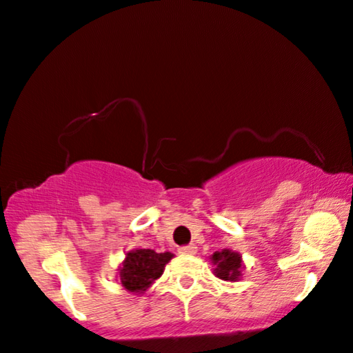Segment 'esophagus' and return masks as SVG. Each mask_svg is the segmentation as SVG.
I'll list each match as a JSON object with an SVG mask.
<instances>
[{
    "instance_id": "1",
    "label": "esophagus",
    "mask_w": 353,
    "mask_h": 353,
    "mask_svg": "<svg viewBox=\"0 0 353 353\" xmlns=\"http://www.w3.org/2000/svg\"><path fill=\"white\" fill-rule=\"evenodd\" d=\"M196 252H197V247H194L192 243L183 245V247L178 248V253H181V254H194Z\"/></svg>"
}]
</instances>
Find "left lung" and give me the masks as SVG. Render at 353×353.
<instances>
[{"mask_svg": "<svg viewBox=\"0 0 353 353\" xmlns=\"http://www.w3.org/2000/svg\"><path fill=\"white\" fill-rule=\"evenodd\" d=\"M213 264H216L214 269V275L223 280H231L236 282L240 277V269H242V259H240L239 253H234L231 250H223V252H216L212 256Z\"/></svg>", "mask_w": 353, "mask_h": 353, "instance_id": "1", "label": "left lung"}]
</instances>
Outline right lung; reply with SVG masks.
<instances>
[{
    "mask_svg": "<svg viewBox=\"0 0 353 353\" xmlns=\"http://www.w3.org/2000/svg\"><path fill=\"white\" fill-rule=\"evenodd\" d=\"M173 258L172 253H156L154 250H135L127 253L124 265L121 269V283L132 293H141L159 279L165 264Z\"/></svg>",
    "mask_w": 353,
    "mask_h": 353,
    "instance_id": "obj_1",
    "label": "right lung"
}]
</instances>
